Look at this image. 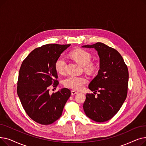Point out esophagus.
Returning a JSON list of instances; mask_svg holds the SVG:
<instances>
[{"instance_id":"34e87169","label":"esophagus","mask_w":146,"mask_h":146,"mask_svg":"<svg viewBox=\"0 0 146 146\" xmlns=\"http://www.w3.org/2000/svg\"><path fill=\"white\" fill-rule=\"evenodd\" d=\"M71 94H72V95H76V94H78V92L75 91V90H72Z\"/></svg>"}]
</instances>
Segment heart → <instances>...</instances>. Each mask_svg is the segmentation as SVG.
Listing matches in <instances>:
<instances>
[{
  "instance_id": "obj_1",
  "label": "heart",
  "mask_w": 146,
  "mask_h": 146,
  "mask_svg": "<svg viewBox=\"0 0 146 146\" xmlns=\"http://www.w3.org/2000/svg\"><path fill=\"white\" fill-rule=\"evenodd\" d=\"M72 58L78 64L84 67L86 71L94 72L96 68V64L91 62L90 54L85 50L78 49L72 52L71 54ZM66 59L64 57L60 56L56 60L55 68L56 71L60 73H64L66 68ZM88 82V79L84 76H70L64 80V85L66 87L74 90H80Z\"/></svg>"
}]
</instances>
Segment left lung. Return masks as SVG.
<instances>
[{"mask_svg":"<svg viewBox=\"0 0 146 146\" xmlns=\"http://www.w3.org/2000/svg\"><path fill=\"white\" fill-rule=\"evenodd\" d=\"M94 48L99 57V70L89 85L94 91L87 94L83 104L86 116L94 121H108L115 115L124 102L127 95L128 70L123 58L114 48L102 42L83 45ZM99 92L96 97V92Z\"/></svg>","mask_w":146,"mask_h":146,"instance_id":"1","label":"left lung"}]
</instances>
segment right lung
Masks as SVG:
<instances>
[{
    "mask_svg": "<svg viewBox=\"0 0 146 146\" xmlns=\"http://www.w3.org/2000/svg\"><path fill=\"white\" fill-rule=\"evenodd\" d=\"M70 44H46L35 48L23 61L19 69L17 93L28 115L42 125L58 119L71 95L67 88L52 95L49 86L57 87L58 82L55 68L56 60Z\"/></svg>",
    "mask_w": 146,
    "mask_h": 146,
    "instance_id": "right-lung-1",
    "label": "right lung"
}]
</instances>
